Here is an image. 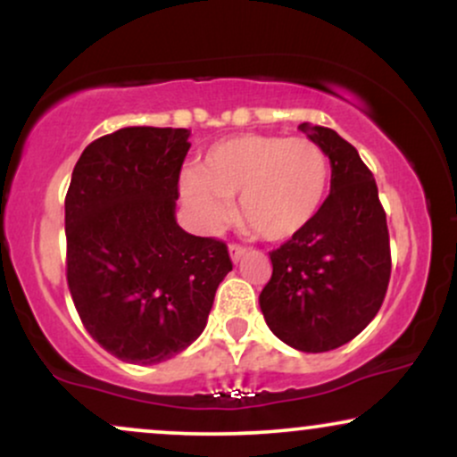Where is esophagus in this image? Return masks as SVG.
Wrapping results in <instances>:
<instances>
[{"instance_id": "obj_1", "label": "esophagus", "mask_w": 457, "mask_h": 457, "mask_svg": "<svg viewBox=\"0 0 457 457\" xmlns=\"http://www.w3.org/2000/svg\"><path fill=\"white\" fill-rule=\"evenodd\" d=\"M229 255H232V262H240L246 255V249L243 245L232 243V245H229Z\"/></svg>"}]
</instances>
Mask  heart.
Segmentation results:
<instances>
[{
    "label": "heart",
    "instance_id": "b5f03b06",
    "mask_svg": "<svg viewBox=\"0 0 457 457\" xmlns=\"http://www.w3.org/2000/svg\"><path fill=\"white\" fill-rule=\"evenodd\" d=\"M330 188V161L307 137L245 133L206 150L197 171L180 180V195L206 232L232 217L228 199L238 197V219L270 243L295 238L322 211Z\"/></svg>",
    "mask_w": 457,
    "mask_h": 457
}]
</instances>
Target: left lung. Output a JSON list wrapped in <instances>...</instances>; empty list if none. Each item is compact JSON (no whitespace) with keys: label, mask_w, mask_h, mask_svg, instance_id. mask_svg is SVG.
Returning a JSON list of instances; mask_svg holds the SVG:
<instances>
[{"label":"left lung","mask_w":457,"mask_h":457,"mask_svg":"<svg viewBox=\"0 0 457 457\" xmlns=\"http://www.w3.org/2000/svg\"><path fill=\"white\" fill-rule=\"evenodd\" d=\"M330 159V193L312 223L270 251L266 324L301 353L348 344L376 318L391 279L386 214L374 174L333 129L301 124Z\"/></svg>","instance_id":"obj_1"}]
</instances>
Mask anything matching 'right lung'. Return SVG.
<instances>
[{
    "mask_svg": "<svg viewBox=\"0 0 457 457\" xmlns=\"http://www.w3.org/2000/svg\"><path fill=\"white\" fill-rule=\"evenodd\" d=\"M187 129L127 127L92 141L66 193V279L83 327L120 361L161 363L206 328L232 270L223 240L176 223Z\"/></svg>",
    "mask_w": 457,
    "mask_h": 457,
    "instance_id": "right-lung-1",
    "label": "right lung"
}]
</instances>
